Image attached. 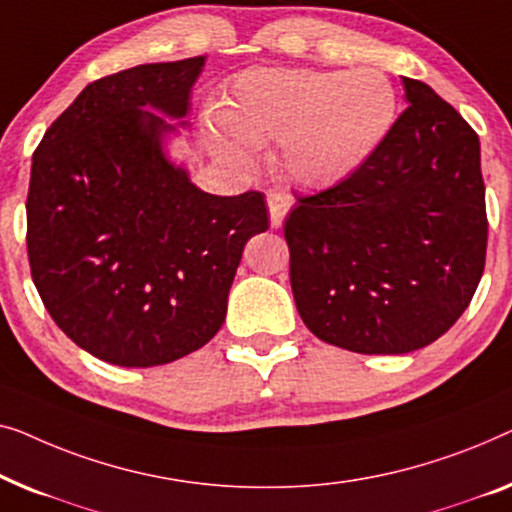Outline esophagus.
Masks as SVG:
<instances>
[{"instance_id": "esophagus-1", "label": "esophagus", "mask_w": 512, "mask_h": 512, "mask_svg": "<svg viewBox=\"0 0 512 512\" xmlns=\"http://www.w3.org/2000/svg\"><path fill=\"white\" fill-rule=\"evenodd\" d=\"M266 204H269L271 225L278 229L280 225H283L285 215H287V211H290V206H292L290 192H285V190H271L269 194H266Z\"/></svg>"}]
</instances>
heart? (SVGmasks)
<instances>
[{
    "mask_svg": "<svg viewBox=\"0 0 512 512\" xmlns=\"http://www.w3.org/2000/svg\"><path fill=\"white\" fill-rule=\"evenodd\" d=\"M397 120V92L378 69H250L232 85L220 146L246 160L250 143L283 141L294 181L329 187L376 155Z\"/></svg>",
    "mask_w": 512,
    "mask_h": 512,
    "instance_id": "obj_1",
    "label": "heart"
}]
</instances>
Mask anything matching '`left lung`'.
I'll list each match as a JSON object with an SVG mask.
<instances>
[{
    "instance_id": "left-lung-1",
    "label": "left lung",
    "mask_w": 512,
    "mask_h": 512,
    "mask_svg": "<svg viewBox=\"0 0 512 512\" xmlns=\"http://www.w3.org/2000/svg\"><path fill=\"white\" fill-rule=\"evenodd\" d=\"M403 111L350 178L299 194L285 220L290 283L320 341L362 355L434 343L485 271L480 141L427 83L403 78Z\"/></svg>"
}]
</instances>
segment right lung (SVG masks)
Returning a JSON list of instances; mask_svg holds the SVG:
<instances>
[{"label": "right lung", "mask_w": 512, "mask_h": 512, "mask_svg": "<svg viewBox=\"0 0 512 512\" xmlns=\"http://www.w3.org/2000/svg\"><path fill=\"white\" fill-rule=\"evenodd\" d=\"M206 57L90 83L32 155L27 255L55 325L115 366L199 350L227 315L243 246L269 229L262 192L215 197L162 153Z\"/></svg>", "instance_id": "right-lung-1"}]
</instances>
